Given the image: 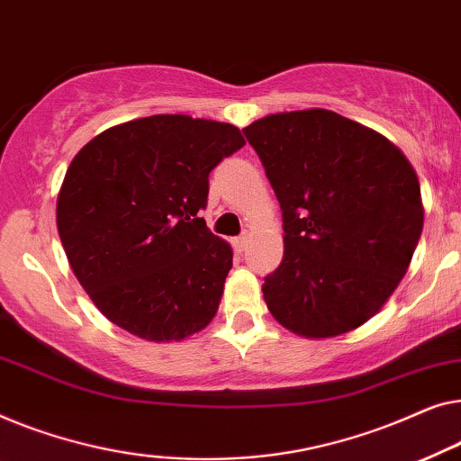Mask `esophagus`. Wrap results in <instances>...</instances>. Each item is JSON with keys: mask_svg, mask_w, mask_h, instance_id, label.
Returning a JSON list of instances; mask_svg holds the SVG:
<instances>
[{"mask_svg": "<svg viewBox=\"0 0 461 461\" xmlns=\"http://www.w3.org/2000/svg\"><path fill=\"white\" fill-rule=\"evenodd\" d=\"M249 238H250V236H249V233H246V231H244V233H242V236H238L236 240H233V249H236L238 252H242V250L246 249V244H249Z\"/></svg>", "mask_w": 461, "mask_h": 461, "instance_id": "esophagus-1", "label": "esophagus"}]
</instances>
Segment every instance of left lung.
<instances>
[{
	"label": "left lung",
	"instance_id": "8db88e82",
	"mask_svg": "<svg viewBox=\"0 0 461 461\" xmlns=\"http://www.w3.org/2000/svg\"><path fill=\"white\" fill-rule=\"evenodd\" d=\"M284 217V257L265 277L267 309L304 339H334L384 307L424 228L403 152L326 108L267 114L242 129Z\"/></svg>",
	"mask_w": 461,
	"mask_h": 461
}]
</instances>
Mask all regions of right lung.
Returning <instances> with one entry per match:
<instances>
[{
	"label": "right lung",
	"mask_w": 461,
	"mask_h": 461,
	"mask_svg": "<svg viewBox=\"0 0 461 461\" xmlns=\"http://www.w3.org/2000/svg\"><path fill=\"white\" fill-rule=\"evenodd\" d=\"M246 144L230 122L152 114L95 135L58 192L68 265L100 313L150 342L215 317L231 246L206 228L209 173Z\"/></svg>",
	"instance_id": "1"
}]
</instances>
